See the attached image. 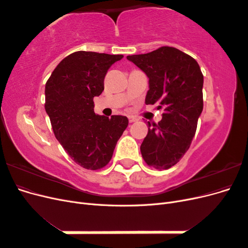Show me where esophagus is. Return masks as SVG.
I'll return each instance as SVG.
<instances>
[{
    "label": "esophagus",
    "instance_id": "1",
    "mask_svg": "<svg viewBox=\"0 0 248 248\" xmlns=\"http://www.w3.org/2000/svg\"><path fill=\"white\" fill-rule=\"evenodd\" d=\"M128 119H129V122H130V123H134V122H137L138 120H139L137 117H133V116H130V117H128Z\"/></svg>",
    "mask_w": 248,
    "mask_h": 248
}]
</instances>
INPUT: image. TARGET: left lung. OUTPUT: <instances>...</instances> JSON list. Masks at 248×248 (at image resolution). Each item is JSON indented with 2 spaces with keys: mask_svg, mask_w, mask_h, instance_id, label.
<instances>
[{
  "mask_svg": "<svg viewBox=\"0 0 248 248\" xmlns=\"http://www.w3.org/2000/svg\"><path fill=\"white\" fill-rule=\"evenodd\" d=\"M149 78L146 104L163 108L158 124L148 122L149 131L140 145L148 166L171 168L189 149L202 111L204 77L192 57L175 47L162 46L144 55L127 56Z\"/></svg>",
  "mask_w": 248,
  "mask_h": 248,
  "instance_id": "1",
  "label": "left lung"
}]
</instances>
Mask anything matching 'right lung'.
Returning <instances> with one entry per match:
<instances>
[{"instance_id": "add662e5", "label": "right lung", "mask_w": 248, "mask_h": 248, "mask_svg": "<svg viewBox=\"0 0 248 248\" xmlns=\"http://www.w3.org/2000/svg\"><path fill=\"white\" fill-rule=\"evenodd\" d=\"M122 55L76 51L63 59L46 85V110L57 140L72 160L98 170L111 159L128 119L96 115L94 97L104 90L109 67Z\"/></svg>"}]
</instances>
